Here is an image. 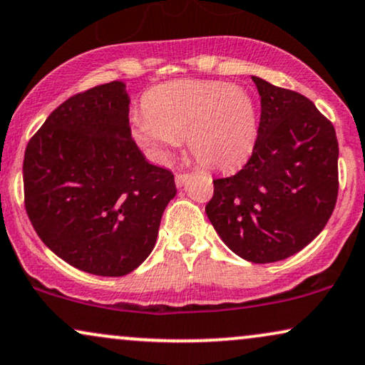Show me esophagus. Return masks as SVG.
<instances>
[{
    "label": "esophagus",
    "instance_id": "34e87169",
    "mask_svg": "<svg viewBox=\"0 0 365 365\" xmlns=\"http://www.w3.org/2000/svg\"><path fill=\"white\" fill-rule=\"evenodd\" d=\"M187 178H189V174H184V173L176 174V186H178V187H182L184 184H186Z\"/></svg>",
    "mask_w": 365,
    "mask_h": 365
}]
</instances>
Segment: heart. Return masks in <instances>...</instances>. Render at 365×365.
I'll list each match as a JSON object with an SVG mask.
<instances>
[{"label": "heart", "instance_id": "heart-1", "mask_svg": "<svg viewBox=\"0 0 365 365\" xmlns=\"http://www.w3.org/2000/svg\"><path fill=\"white\" fill-rule=\"evenodd\" d=\"M145 110L132 115L135 139L168 158L186 137L189 154L207 169H233L252 154L258 110L248 90L215 80H176L145 96Z\"/></svg>", "mask_w": 365, "mask_h": 365}]
</instances>
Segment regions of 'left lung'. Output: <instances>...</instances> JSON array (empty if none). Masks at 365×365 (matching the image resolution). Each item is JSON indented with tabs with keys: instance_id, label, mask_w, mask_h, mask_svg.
Masks as SVG:
<instances>
[{
	"instance_id": "8db88e82",
	"label": "left lung",
	"mask_w": 365,
	"mask_h": 365,
	"mask_svg": "<svg viewBox=\"0 0 365 365\" xmlns=\"http://www.w3.org/2000/svg\"><path fill=\"white\" fill-rule=\"evenodd\" d=\"M262 97L252 158L215 179L206 215L231 252L273 263L305 248L332 216L339 192V142L314 102L252 77Z\"/></svg>"
}]
</instances>
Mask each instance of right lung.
I'll list each match as a JSON object with an SVG mask.
<instances>
[{
  "instance_id": "add662e5",
  "label": "right lung",
  "mask_w": 365,
  "mask_h": 365,
  "mask_svg": "<svg viewBox=\"0 0 365 365\" xmlns=\"http://www.w3.org/2000/svg\"><path fill=\"white\" fill-rule=\"evenodd\" d=\"M122 82L70 97L31 137L25 207L56 257L98 277H124L153 252L174 174L145 160L130 135Z\"/></svg>"
}]
</instances>
